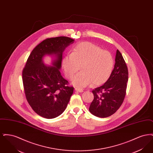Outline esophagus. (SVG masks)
Masks as SVG:
<instances>
[{
    "label": "esophagus",
    "instance_id": "1",
    "mask_svg": "<svg viewBox=\"0 0 153 153\" xmlns=\"http://www.w3.org/2000/svg\"><path fill=\"white\" fill-rule=\"evenodd\" d=\"M75 91H77V92H83V90H82V89H79V88H75Z\"/></svg>",
    "mask_w": 153,
    "mask_h": 153
}]
</instances>
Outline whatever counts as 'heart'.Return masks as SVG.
I'll use <instances>...</instances> for the list:
<instances>
[{
  "label": "heart",
  "instance_id": "obj_1",
  "mask_svg": "<svg viewBox=\"0 0 153 153\" xmlns=\"http://www.w3.org/2000/svg\"><path fill=\"white\" fill-rule=\"evenodd\" d=\"M66 76L71 79L80 69L81 71L72 79L76 87L82 88L92 83L94 86L103 84L108 80L114 65L111 53L95 44L84 42L76 45L62 62Z\"/></svg>",
  "mask_w": 153,
  "mask_h": 153
}]
</instances>
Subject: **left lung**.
<instances>
[{
    "label": "left lung",
    "instance_id": "8db88e82",
    "mask_svg": "<svg viewBox=\"0 0 153 153\" xmlns=\"http://www.w3.org/2000/svg\"><path fill=\"white\" fill-rule=\"evenodd\" d=\"M128 79L127 66L121 53L117 50L114 68L108 80L92 91L94 99L89 108L90 112L99 117L115 113L123 102Z\"/></svg>",
    "mask_w": 153,
    "mask_h": 153
}]
</instances>
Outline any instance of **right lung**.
I'll return each mask as SVG.
<instances>
[{
  "label": "right lung",
  "instance_id": "right-lung-1",
  "mask_svg": "<svg viewBox=\"0 0 153 153\" xmlns=\"http://www.w3.org/2000/svg\"><path fill=\"white\" fill-rule=\"evenodd\" d=\"M74 40L66 36L47 38L32 51L22 72V80L26 99L41 117L53 119L66 109L74 88L61 76L62 54ZM46 55L54 57L52 65L45 66Z\"/></svg>",
  "mask_w": 153,
  "mask_h": 153
}]
</instances>
